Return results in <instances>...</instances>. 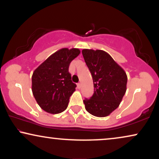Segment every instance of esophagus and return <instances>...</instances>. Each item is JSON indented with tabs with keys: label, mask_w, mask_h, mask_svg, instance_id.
I'll list each match as a JSON object with an SVG mask.
<instances>
[{
	"label": "esophagus",
	"mask_w": 159,
	"mask_h": 159,
	"mask_svg": "<svg viewBox=\"0 0 159 159\" xmlns=\"http://www.w3.org/2000/svg\"><path fill=\"white\" fill-rule=\"evenodd\" d=\"M77 88H78V89L81 88V84H80V83H77Z\"/></svg>",
	"instance_id": "1"
}]
</instances>
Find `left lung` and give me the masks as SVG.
Returning <instances> with one entry per match:
<instances>
[{
    "label": "left lung",
    "mask_w": 159,
    "mask_h": 159,
    "mask_svg": "<svg viewBox=\"0 0 159 159\" xmlns=\"http://www.w3.org/2000/svg\"><path fill=\"white\" fill-rule=\"evenodd\" d=\"M82 53L94 86L93 96L83 101L85 109L95 116H108L119 107L125 94L127 74L106 51L83 49Z\"/></svg>",
    "instance_id": "8db88e82"
}]
</instances>
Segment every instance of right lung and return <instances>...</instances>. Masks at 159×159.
Instances as JSON below:
<instances>
[{
	"label": "right lung",
	"mask_w": 159,
	"mask_h": 159,
	"mask_svg": "<svg viewBox=\"0 0 159 159\" xmlns=\"http://www.w3.org/2000/svg\"><path fill=\"white\" fill-rule=\"evenodd\" d=\"M80 53V49L66 48L52 54L33 71L32 91L40 107L56 114L66 109L77 85L71 81L69 66Z\"/></svg>",
	"instance_id": "add662e5"
}]
</instances>
